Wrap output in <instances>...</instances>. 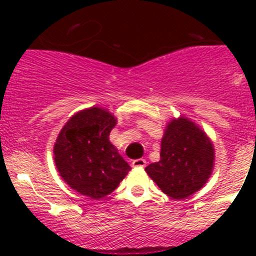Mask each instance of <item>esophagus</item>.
I'll use <instances>...</instances> for the list:
<instances>
[{
    "label": "esophagus",
    "mask_w": 256,
    "mask_h": 256,
    "mask_svg": "<svg viewBox=\"0 0 256 256\" xmlns=\"http://www.w3.org/2000/svg\"><path fill=\"white\" fill-rule=\"evenodd\" d=\"M146 164H148V162H146V160L144 159H137L132 162V165L134 166V168H144Z\"/></svg>",
    "instance_id": "1"
}]
</instances>
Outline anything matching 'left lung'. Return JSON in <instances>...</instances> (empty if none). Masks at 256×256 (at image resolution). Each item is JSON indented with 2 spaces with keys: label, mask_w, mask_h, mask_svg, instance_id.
<instances>
[{
  "label": "left lung",
  "mask_w": 256,
  "mask_h": 256,
  "mask_svg": "<svg viewBox=\"0 0 256 256\" xmlns=\"http://www.w3.org/2000/svg\"><path fill=\"white\" fill-rule=\"evenodd\" d=\"M214 160L216 152L209 136L195 122L180 115L165 126L160 160L144 170L165 195L182 200L205 186Z\"/></svg>",
  "instance_id": "8db88e82"
}]
</instances>
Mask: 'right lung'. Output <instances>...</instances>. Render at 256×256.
<instances>
[{
    "label": "right lung",
    "instance_id": "add662e5",
    "mask_svg": "<svg viewBox=\"0 0 256 256\" xmlns=\"http://www.w3.org/2000/svg\"><path fill=\"white\" fill-rule=\"evenodd\" d=\"M116 118L94 106L76 112L54 144V159L60 177L87 198H102L126 178L130 166L110 142Z\"/></svg>",
    "mask_w": 256,
    "mask_h": 256
}]
</instances>
